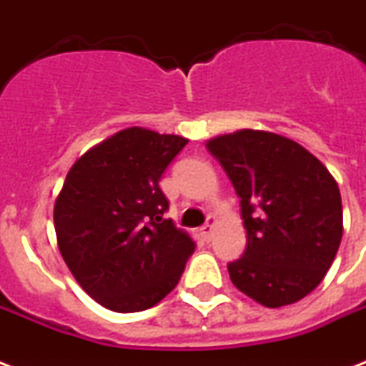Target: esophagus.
Listing matches in <instances>:
<instances>
[{"mask_svg": "<svg viewBox=\"0 0 366 366\" xmlns=\"http://www.w3.org/2000/svg\"><path fill=\"white\" fill-rule=\"evenodd\" d=\"M214 224H217V218L209 217L207 218V224L201 228V235H203V239L211 241L212 237V229H214Z\"/></svg>", "mask_w": 366, "mask_h": 366, "instance_id": "34e87169", "label": "esophagus"}]
</instances>
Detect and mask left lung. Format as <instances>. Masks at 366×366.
Wrapping results in <instances>:
<instances>
[{
  "mask_svg": "<svg viewBox=\"0 0 366 366\" xmlns=\"http://www.w3.org/2000/svg\"><path fill=\"white\" fill-rule=\"evenodd\" d=\"M207 148L241 197L247 250L228 266L232 283L266 307L302 300L340 247L335 177L304 146L269 131L241 129L207 140Z\"/></svg>",
  "mask_w": 366,
  "mask_h": 366,
  "instance_id": "1",
  "label": "left lung"
}]
</instances>
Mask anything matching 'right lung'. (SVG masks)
<instances>
[{
	"label": "right lung",
	"instance_id": "1",
	"mask_svg": "<svg viewBox=\"0 0 366 366\" xmlns=\"http://www.w3.org/2000/svg\"><path fill=\"white\" fill-rule=\"evenodd\" d=\"M188 138L129 127L87 149L54 201V232L81 289L112 312H142L180 281L195 250L188 232L163 218L159 188Z\"/></svg>",
	"mask_w": 366,
	"mask_h": 366
}]
</instances>
